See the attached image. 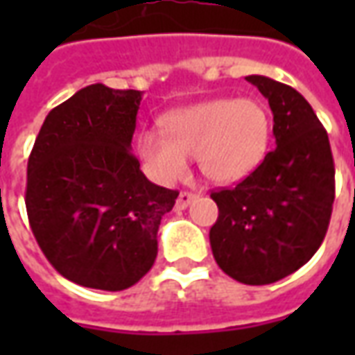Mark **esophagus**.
Wrapping results in <instances>:
<instances>
[{"label": "esophagus", "instance_id": "esophagus-1", "mask_svg": "<svg viewBox=\"0 0 355 355\" xmlns=\"http://www.w3.org/2000/svg\"><path fill=\"white\" fill-rule=\"evenodd\" d=\"M193 200H196V193L180 192L178 193V200H177V209H186Z\"/></svg>", "mask_w": 355, "mask_h": 355}]
</instances>
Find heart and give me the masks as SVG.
Here are the masks:
<instances>
[{"label":"heart","instance_id":"obj_1","mask_svg":"<svg viewBox=\"0 0 355 355\" xmlns=\"http://www.w3.org/2000/svg\"><path fill=\"white\" fill-rule=\"evenodd\" d=\"M163 130L142 129L137 152L148 173L163 184L184 175L188 155L216 184L249 177L264 159L270 142V117L253 98H213L173 110L162 119Z\"/></svg>","mask_w":355,"mask_h":355}]
</instances>
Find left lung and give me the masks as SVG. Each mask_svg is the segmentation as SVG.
Here are the masks:
<instances>
[{
  "mask_svg": "<svg viewBox=\"0 0 355 355\" xmlns=\"http://www.w3.org/2000/svg\"><path fill=\"white\" fill-rule=\"evenodd\" d=\"M274 114L275 150L236 188L211 198L209 232L216 264L245 285H268L304 266L320 249L335 201V165L312 106L297 89L247 76Z\"/></svg>",
  "mask_w": 355,
  "mask_h": 355,
  "instance_id": "1",
  "label": "left lung"
}]
</instances>
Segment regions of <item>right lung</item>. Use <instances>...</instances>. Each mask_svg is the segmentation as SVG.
I'll list each match as a JSON object with an SVG mask.
<instances>
[{"instance_id": "add662e5", "label": "right lung", "mask_w": 355, "mask_h": 355, "mask_svg": "<svg viewBox=\"0 0 355 355\" xmlns=\"http://www.w3.org/2000/svg\"><path fill=\"white\" fill-rule=\"evenodd\" d=\"M140 101L132 89H80L51 110L28 159L32 232L58 274L83 287L123 291L139 282L178 198L150 182L131 154Z\"/></svg>"}]
</instances>
